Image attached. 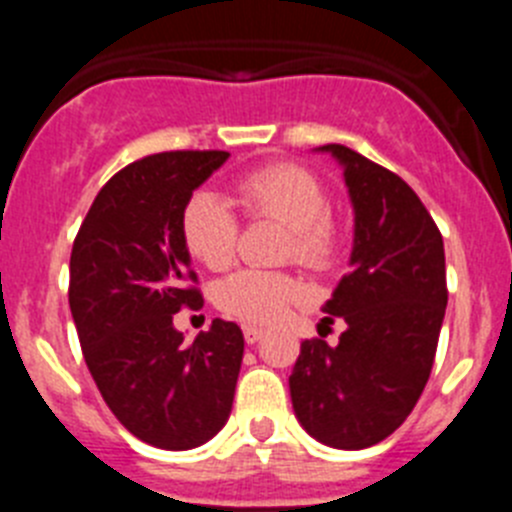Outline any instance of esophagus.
Returning a JSON list of instances; mask_svg holds the SVG:
<instances>
[{
  "mask_svg": "<svg viewBox=\"0 0 512 512\" xmlns=\"http://www.w3.org/2000/svg\"><path fill=\"white\" fill-rule=\"evenodd\" d=\"M243 338H246V343H259L264 338V330L256 328V325H243Z\"/></svg>",
  "mask_w": 512,
  "mask_h": 512,
  "instance_id": "obj_1",
  "label": "esophagus"
}]
</instances>
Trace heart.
<instances>
[{
    "label": "heart",
    "instance_id": "1",
    "mask_svg": "<svg viewBox=\"0 0 512 512\" xmlns=\"http://www.w3.org/2000/svg\"><path fill=\"white\" fill-rule=\"evenodd\" d=\"M233 205L251 220L284 225L282 256L310 271L336 264L343 248V223L328 207V189L315 171L292 161H274L241 174L233 182ZM182 241L194 261L220 271L233 261L241 223L223 197L200 189L182 210ZM302 284L292 274L241 269L220 279L215 305L246 323H271L292 302L300 300Z\"/></svg>",
    "mask_w": 512,
    "mask_h": 512
}]
</instances>
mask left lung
Returning a JSON list of instances; mask_svg holds the SVG:
<instances>
[{
    "mask_svg": "<svg viewBox=\"0 0 512 512\" xmlns=\"http://www.w3.org/2000/svg\"><path fill=\"white\" fill-rule=\"evenodd\" d=\"M354 202L351 271L320 325L346 323L336 346L302 341L289 377L297 420L333 449H366L395 433L431 377L446 312V256L431 212L395 171L338 143Z\"/></svg>",
    "mask_w": 512,
    "mask_h": 512,
    "instance_id": "obj_1",
    "label": "left lung"
}]
</instances>
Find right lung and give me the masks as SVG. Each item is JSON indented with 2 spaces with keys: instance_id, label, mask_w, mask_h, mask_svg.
Returning a JSON list of instances; mask_svg holds the SVG:
<instances>
[{
  "instance_id": "obj_1",
  "label": "right lung",
  "mask_w": 512,
  "mask_h": 512,
  "mask_svg": "<svg viewBox=\"0 0 512 512\" xmlns=\"http://www.w3.org/2000/svg\"><path fill=\"white\" fill-rule=\"evenodd\" d=\"M228 151H166L133 161L99 189L71 248L69 305L107 408L135 438L184 451L228 420L243 333L215 318L192 343L174 328L202 305L182 241L192 192Z\"/></svg>"
}]
</instances>
